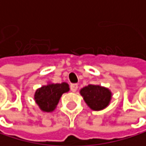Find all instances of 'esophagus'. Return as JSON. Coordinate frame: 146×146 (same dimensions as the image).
<instances>
[{"mask_svg":"<svg viewBox=\"0 0 146 146\" xmlns=\"http://www.w3.org/2000/svg\"><path fill=\"white\" fill-rule=\"evenodd\" d=\"M78 85L77 84H71L70 85V90L72 91V92H76L78 90Z\"/></svg>","mask_w":146,"mask_h":146,"instance_id":"obj_1","label":"esophagus"}]
</instances>
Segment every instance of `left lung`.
Returning <instances> with one entry per match:
<instances>
[{
  "instance_id": "8db88e82",
  "label": "left lung",
  "mask_w": 146,
  "mask_h": 146,
  "mask_svg": "<svg viewBox=\"0 0 146 146\" xmlns=\"http://www.w3.org/2000/svg\"><path fill=\"white\" fill-rule=\"evenodd\" d=\"M80 94L88 106L94 111H101L106 108L111 98L109 89L94 85H89L82 88Z\"/></svg>"
}]
</instances>
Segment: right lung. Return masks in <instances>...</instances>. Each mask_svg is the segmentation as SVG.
I'll return each instance as SVG.
<instances>
[{
  "label": "right lung",
  "mask_w": 146,
  "mask_h": 146,
  "mask_svg": "<svg viewBox=\"0 0 146 146\" xmlns=\"http://www.w3.org/2000/svg\"><path fill=\"white\" fill-rule=\"evenodd\" d=\"M68 90L69 87L67 83L49 84L36 90L35 94V100L42 111L50 112L55 109L62 94L68 92Z\"/></svg>",
  "instance_id": "obj_1"
}]
</instances>
